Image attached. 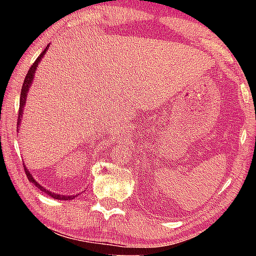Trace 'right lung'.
I'll return each mask as SVG.
<instances>
[{
	"label": "right lung",
	"mask_w": 256,
	"mask_h": 256,
	"mask_svg": "<svg viewBox=\"0 0 256 256\" xmlns=\"http://www.w3.org/2000/svg\"><path fill=\"white\" fill-rule=\"evenodd\" d=\"M48 48V45L46 46V48L42 52V54H40V57H38L36 60H34V62L32 65H31V68H29V71H28V74L26 76V79H24V82H23V86H22V92H20V110H18V120H17V130H18V127H20V118H22V110L24 107V104H26V93L28 90H29V87L31 86V82H32V79H34V72H36V68L38 64H40V59L45 54V52H46ZM24 171H26V174L28 177V180H29L31 183H34L36 186L40 188V191H44L45 194H48V196H51L52 198L54 199H62V200H68V199H73L76 197V196H62V194H54V192H51V191H48L45 190V188L42 186L40 184H38L36 180H34L32 176H31L29 171H28V169H26V166H24Z\"/></svg>",
	"instance_id": "right-lung-1"
}]
</instances>
